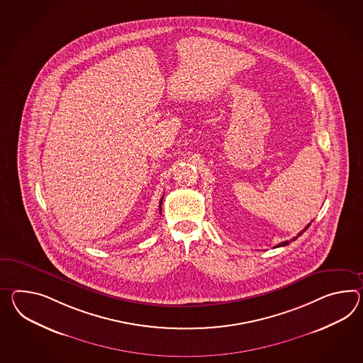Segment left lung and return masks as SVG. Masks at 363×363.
<instances>
[{
    "label": "left lung",
    "mask_w": 363,
    "mask_h": 363,
    "mask_svg": "<svg viewBox=\"0 0 363 363\" xmlns=\"http://www.w3.org/2000/svg\"><path fill=\"white\" fill-rule=\"evenodd\" d=\"M310 225H311V223H310V224H307V227H306V228H304V230H301V233H298V236H295V238H294V239H292L291 241H294V240H296V239H298V238H299V236H301V235H303V233H304V232H306V230H308V227H310ZM289 244H290V241H283V242H281V244H278V245H275L274 247H284V245H289Z\"/></svg>",
    "instance_id": "8db88e82"
}]
</instances>
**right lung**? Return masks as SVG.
<instances>
[{
    "label": "right lung",
    "mask_w": 363,
    "mask_h": 363,
    "mask_svg": "<svg viewBox=\"0 0 363 363\" xmlns=\"http://www.w3.org/2000/svg\"><path fill=\"white\" fill-rule=\"evenodd\" d=\"M161 203H162V198H161V201H160V213H161Z\"/></svg>",
    "instance_id": "obj_1"
}]
</instances>
